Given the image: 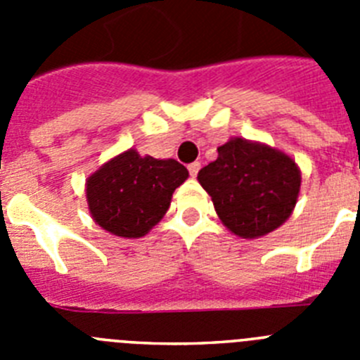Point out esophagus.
Listing matches in <instances>:
<instances>
[{"instance_id":"obj_1","label":"esophagus","mask_w":360,"mask_h":360,"mask_svg":"<svg viewBox=\"0 0 360 360\" xmlns=\"http://www.w3.org/2000/svg\"><path fill=\"white\" fill-rule=\"evenodd\" d=\"M187 169H189V174L191 176H196L200 171V162H193V164L187 165Z\"/></svg>"}]
</instances>
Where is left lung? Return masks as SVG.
Masks as SVG:
<instances>
[{
  "label": "left lung",
  "mask_w": 360,
  "mask_h": 360,
  "mask_svg": "<svg viewBox=\"0 0 360 360\" xmlns=\"http://www.w3.org/2000/svg\"><path fill=\"white\" fill-rule=\"evenodd\" d=\"M221 224L254 240L276 231L295 207L301 171L288 155L270 146L231 139L218 158L198 173Z\"/></svg>",
  "instance_id": "8db88e82"
}]
</instances>
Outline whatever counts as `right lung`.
I'll list each match as a JSON object with an SVG mask.
<instances>
[{"instance_id": "obj_1", "label": "right lung", "mask_w": 360, "mask_h": 360, "mask_svg": "<svg viewBox=\"0 0 360 360\" xmlns=\"http://www.w3.org/2000/svg\"><path fill=\"white\" fill-rule=\"evenodd\" d=\"M189 173L180 162L120 153L86 180V200L95 224L120 238H141L164 218L174 189Z\"/></svg>"}]
</instances>
